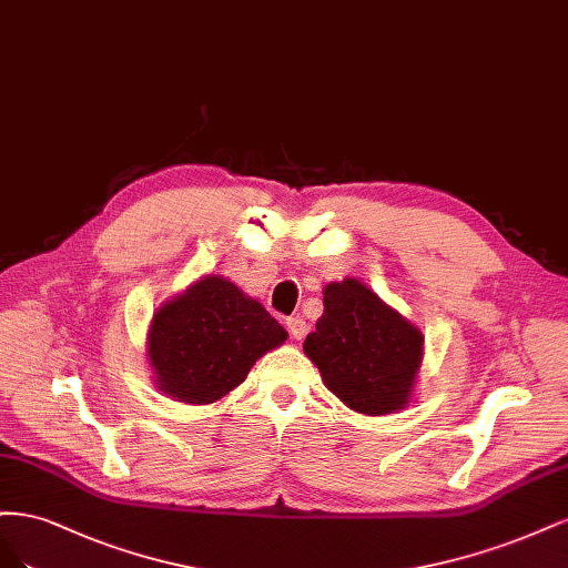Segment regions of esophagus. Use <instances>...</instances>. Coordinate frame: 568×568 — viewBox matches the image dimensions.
I'll list each match as a JSON object with an SVG mask.
<instances>
[{
	"mask_svg": "<svg viewBox=\"0 0 568 568\" xmlns=\"http://www.w3.org/2000/svg\"><path fill=\"white\" fill-rule=\"evenodd\" d=\"M287 331H290L292 339H304V335H306V321L302 316L287 318Z\"/></svg>",
	"mask_w": 568,
	"mask_h": 568,
	"instance_id": "esophagus-1",
	"label": "esophagus"
}]
</instances>
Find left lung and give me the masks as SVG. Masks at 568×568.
<instances>
[{
	"mask_svg": "<svg viewBox=\"0 0 568 568\" xmlns=\"http://www.w3.org/2000/svg\"><path fill=\"white\" fill-rule=\"evenodd\" d=\"M323 316L304 339L325 387L363 415H389L410 404L425 337L406 316L356 278L327 283Z\"/></svg>",
	"mask_w": 568,
	"mask_h": 568,
	"instance_id": "8db88e82",
	"label": "left lung"
}]
</instances>
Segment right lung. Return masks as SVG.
Masks as SVG:
<instances>
[{
    "mask_svg": "<svg viewBox=\"0 0 568 568\" xmlns=\"http://www.w3.org/2000/svg\"><path fill=\"white\" fill-rule=\"evenodd\" d=\"M285 339L257 300L222 276H203L155 311L145 349L160 392L205 406L233 392Z\"/></svg>",
    "mask_w": 568,
    "mask_h": 568,
    "instance_id": "add662e5",
    "label": "right lung"
}]
</instances>
